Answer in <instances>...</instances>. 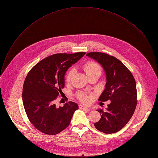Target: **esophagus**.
<instances>
[{"label": "esophagus", "instance_id": "1", "mask_svg": "<svg viewBox=\"0 0 158 158\" xmlns=\"http://www.w3.org/2000/svg\"><path fill=\"white\" fill-rule=\"evenodd\" d=\"M79 107L80 109H85V110H91V109H90V108H89L87 107H85V106H84L83 105H81V104L79 105Z\"/></svg>", "mask_w": 158, "mask_h": 158}]
</instances>
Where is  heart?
<instances>
[{"mask_svg": "<svg viewBox=\"0 0 158 158\" xmlns=\"http://www.w3.org/2000/svg\"><path fill=\"white\" fill-rule=\"evenodd\" d=\"M83 69L88 77L95 74H99L100 75L101 74V67L100 65L94 61H89L85 63L83 65ZM74 74V71L73 69L70 70L67 73L65 76V81L67 82H69L71 81ZM77 98L80 101L84 103H87L90 101V96L84 92H78L77 93Z\"/></svg>", "mask_w": 158, "mask_h": 158, "instance_id": "heart-1", "label": "heart"}]
</instances>
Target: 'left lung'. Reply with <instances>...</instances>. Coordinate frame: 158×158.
Returning a JSON list of instances; mask_svg holds the SVG:
<instances>
[{
    "mask_svg": "<svg viewBox=\"0 0 158 158\" xmlns=\"http://www.w3.org/2000/svg\"><path fill=\"white\" fill-rule=\"evenodd\" d=\"M87 56L98 62L106 72V88L99 101H110L106 110H98L101 116L94 126L106 134L116 132L126 125L136 109V81L131 71L115 57L99 52L87 53Z\"/></svg>",
    "mask_w": 158,
    "mask_h": 158,
    "instance_id": "8db88e82",
    "label": "left lung"
}]
</instances>
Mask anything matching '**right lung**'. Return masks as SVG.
Returning a JSON list of instances; mask_svg holds the SVG:
<instances>
[{"instance_id":"add662e5","label":"right lung","mask_w":158,"mask_h":158,"mask_svg":"<svg viewBox=\"0 0 158 158\" xmlns=\"http://www.w3.org/2000/svg\"><path fill=\"white\" fill-rule=\"evenodd\" d=\"M85 54L51 55L39 62L27 74L22 101L29 120L40 132L56 135L69 125L78 105L69 101L63 107H57L54 101L62 93L66 71Z\"/></svg>"}]
</instances>
